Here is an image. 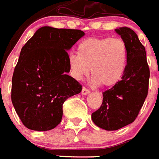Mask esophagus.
<instances>
[{
    "label": "esophagus",
    "mask_w": 159,
    "mask_h": 159,
    "mask_svg": "<svg viewBox=\"0 0 159 159\" xmlns=\"http://www.w3.org/2000/svg\"><path fill=\"white\" fill-rule=\"evenodd\" d=\"M89 90L88 89H86L85 87H83V90H82V94L83 95H87L88 93H89Z\"/></svg>",
    "instance_id": "esophagus-1"
}]
</instances>
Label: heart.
Masks as SVG:
<instances>
[{"label":"heart","instance_id":"b5f03b06","mask_svg":"<svg viewBox=\"0 0 159 159\" xmlns=\"http://www.w3.org/2000/svg\"><path fill=\"white\" fill-rule=\"evenodd\" d=\"M70 74L82 80L92 70L95 84L112 87L121 79L127 63V45L120 38H89L68 58Z\"/></svg>","mask_w":159,"mask_h":159}]
</instances>
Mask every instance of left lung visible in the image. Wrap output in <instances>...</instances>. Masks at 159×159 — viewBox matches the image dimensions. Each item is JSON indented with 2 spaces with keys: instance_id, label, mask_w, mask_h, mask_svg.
<instances>
[{
  "instance_id": "left-lung-1",
  "label": "left lung",
  "mask_w": 159,
  "mask_h": 159,
  "mask_svg": "<svg viewBox=\"0 0 159 159\" xmlns=\"http://www.w3.org/2000/svg\"><path fill=\"white\" fill-rule=\"evenodd\" d=\"M127 45V64L125 73L116 85L103 93L100 108L92 114L98 127L116 130L132 123L138 116L148 93L150 70L145 47L132 29H116Z\"/></svg>"
}]
</instances>
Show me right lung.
<instances>
[{"label":"right lung","mask_w":159,"mask_h":159,"mask_svg":"<svg viewBox=\"0 0 159 159\" xmlns=\"http://www.w3.org/2000/svg\"><path fill=\"white\" fill-rule=\"evenodd\" d=\"M85 34L78 29L43 27L24 44L14 69L11 102L30 130H50L61 121L63 103L82 85L67 75L68 53Z\"/></svg>","instance_id":"1"}]
</instances>
